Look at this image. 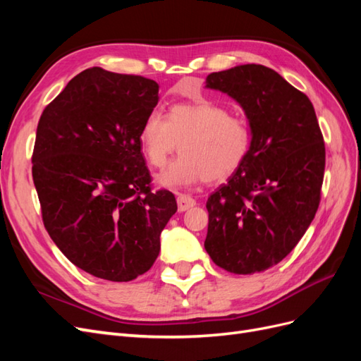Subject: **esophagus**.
<instances>
[{"instance_id":"obj_1","label":"esophagus","mask_w":361,"mask_h":361,"mask_svg":"<svg viewBox=\"0 0 361 361\" xmlns=\"http://www.w3.org/2000/svg\"><path fill=\"white\" fill-rule=\"evenodd\" d=\"M195 204V200L191 197V195L187 194H179L178 195V209L179 212H185L190 207H192Z\"/></svg>"}]
</instances>
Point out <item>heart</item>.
I'll use <instances>...</instances> for the list:
<instances>
[{"label":"heart","instance_id":"1","mask_svg":"<svg viewBox=\"0 0 361 361\" xmlns=\"http://www.w3.org/2000/svg\"><path fill=\"white\" fill-rule=\"evenodd\" d=\"M138 141L150 166L161 169L178 149L182 154L158 174L166 188L216 182L233 174L250 155L251 130L241 117L211 101L173 105L167 118L154 111L140 128Z\"/></svg>","mask_w":361,"mask_h":361}]
</instances>
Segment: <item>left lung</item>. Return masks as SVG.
Wrapping results in <instances>:
<instances>
[{"label": "left lung", "mask_w": 361, "mask_h": 361, "mask_svg": "<svg viewBox=\"0 0 361 361\" xmlns=\"http://www.w3.org/2000/svg\"><path fill=\"white\" fill-rule=\"evenodd\" d=\"M207 89L243 106L250 155L206 202L204 248L233 274L277 265L300 243L321 202L325 145L310 99L262 64L209 73Z\"/></svg>", "instance_id": "1"}]
</instances>
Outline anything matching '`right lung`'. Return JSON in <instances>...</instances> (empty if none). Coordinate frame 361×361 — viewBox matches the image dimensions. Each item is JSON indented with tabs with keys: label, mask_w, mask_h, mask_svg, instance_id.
Listing matches in <instances>:
<instances>
[{
	"label": "right lung",
	"mask_w": 361,
	"mask_h": 361,
	"mask_svg": "<svg viewBox=\"0 0 361 361\" xmlns=\"http://www.w3.org/2000/svg\"><path fill=\"white\" fill-rule=\"evenodd\" d=\"M159 85L140 75L85 69L43 110L32 180L49 236L75 267L110 280L145 274L176 199L152 191L140 128Z\"/></svg>",
	"instance_id": "right-lung-1"
}]
</instances>
